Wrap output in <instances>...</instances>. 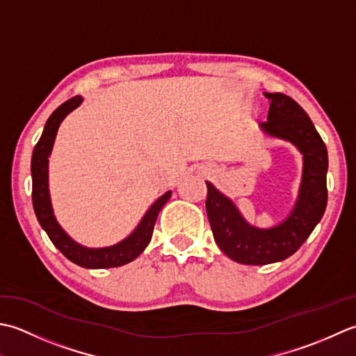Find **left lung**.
Returning <instances> with one entry per match:
<instances>
[{"instance_id":"left-lung-1","label":"left lung","mask_w":356,"mask_h":356,"mask_svg":"<svg viewBox=\"0 0 356 356\" xmlns=\"http://www.w3.org/2000/svg\"><path fill=\"white\" fill-rule=\"evenodd\" d=\"M270 99L261 127L272 136L293 143L304 159L298 201L284 222L272 229L249 226L229 198L207 183L206 210L218 248L239 264L263 266L289 258L306 241L327 206V149L314 122L284 93H264Z\"/></svg>"}]
</instances>
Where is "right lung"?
<instances>
[{"label":"right lung","instance_id":"obj_1","mask_svg":"<svg viewBox=\"0 0 356 356\" xmlns=\"http://www.w3.org/2000/svg\"><path fill=\"white\" fill-rule=\"evenodd\" d=\"M81 97H74L63 103L56 111L50 115L40 141L36 143L32 154V202L36 218H38L41 227L46 230L50 241L54 243L55 248L60 250L64 257L70 259L86 269H108V267H120L124 266L130 261H134L141 252L147 248L150 243L152 234H154L155 221L158 218L159 210L163 209L165 202L169 201L172 192L164 193L161 198H158L152 207L144 215L141 222L130 236L124 241L112 245V248L104 249H87L83 245L76 244L75 241L66 235L60 224L56 222L54 216L52 204H50L49 197V184H47V164L49 155L52 150L56 130L60 127L61 121L69 112L74 111L75 107L81 104Z\"/></svg>","mask_w":356,"mask_h":356}]
</instances>
